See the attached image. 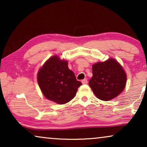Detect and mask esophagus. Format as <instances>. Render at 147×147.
<instances>
[{
    "label": "esophagus",
    "instance_id": "esophagus-1",
    "mask_svg": "<svg viewBox=\"0 0 147 147\" xmlns=\"http://www.w3.org/2000/svg\"><path fill=\"white\" fill-rule=\"evenodd\" d=\"M82 83L83 84H87V83H88V80H87V79H84V80L82 81Z\"/></svg>",
    "mask_w": 147,
    "mask_h": 147
}]
</instances>
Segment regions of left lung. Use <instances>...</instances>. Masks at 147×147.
Returning <instances> with one entry per match:
<instances>
[{
  "instance_id": "8db88e82",
  "label": "left lung",
  "mask_w": 147,
  "mask_h": 147,
  "mask_svg": "<svg viewBox=\"0 0 147 147\" xmlns=\"http://www.w3.org/2000/svg\"><path fill=\"white\" fill-rule=\"evenodd\" d=\"M92 74L89 85L98 99L109 101L125 88L126 74L120 63L112 58L94 64Z\"/></svg>"
}]
</instances>
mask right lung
<instances>
[{
  "label": "right lung",
  "mask_w": 147,
  "mask_h": 147,
  "mask_svg": "<svg viewBox=\"0 0 147 147\" xmlns=\"http://www.w3.org/2000/svg\"><path fill=\"white\" fill-rule=\"evenodd\" d=\"M37 81L47 99L59 104L69 102L76 96L82 83L68 68V62L57 55L50 57L40 68Z\"/></svg>",
  "instance_id": "obj_1"
}]
</instances>
